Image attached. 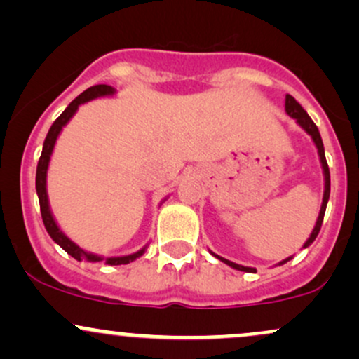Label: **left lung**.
<instances>
[{"instance_id": "1", "label": "left lung", "mask_w": 359, "mask_h": 359, "mask_svg": "<svg viewBox=\"0 0 359 359\" xmlns=\"http://www.w3.org/2000/svg\"><path fill=\"white\" fill-rule=\"evenodd\" d=\"M285 113L290 118H294L295 123H297V125L302 128L304 131H306L309 137L312 138V142H314V145L317 148V155H319V162H320V167H323V175H324V196H323V204H320L319 216H317L316 226H314V229H312L311 236L307 238V241L304 243V246H302V248H307V246H311L312 243H314L317 234H319V231H320V226H323L324 212H325V208H327V201H329V194H331V175H329V167H327V162H325L324 145H323V138H320L319 130H317L314 121H312L311 116H309L306 111H304L302 106H300L299 102L290 96V94H287V96H285ZM209 253H211L212 257H216L217 259H219V262L226 263L228 266H231V269H234V270L246 271V273H255V271H257V269H251V266H243V265H238V263H234V262H229V259H226V258L219 257V255L212 253L211 250H209ZM292 258H294V257H288L285 259H282V262L277 263V265H283V263L290 262Z\"/></svg>"}]
</instances>
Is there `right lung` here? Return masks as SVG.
<instances>
[{
    "mask_svg": "<svg viewBox=\"0 0 359 359\" xmlns=\"http://www.w3.org/2000/svg\"><path fill=\"white\" fill-rule=\"evenodd\" d=\"M114 94H116V90L111 88V86H106V84L93 86V88L86 89L84 93L79 94V96H77L76 100H74L71 104L64 109V113H62L60 116L53 121V125L50 126V130H48V133H47V138H45V142H43L42 155H40L39 165H36L35 189H36V196H39L40 212H42L45 229H47V233L50 234L52 240L55 241L62 250L67 251L72 258H76L77 262H90V263L104 262L106 265H126V263L135 262V259L142 257L147 250V245H145L142 250L135 251V253H130V255H121V257H102V255H96V253H90V251H86L84 248H81L77 243H74L71 238L67 236V234L62 231L60 226L57 224L55 217H53V214H52L50 203H48L47 172H48V165H50V156L53 154V148H55L57 138H59L60 131L64 130V126L67 125L69 121H71L72 116L77 113V109H79L81 104H86V102L97 100V97L114 96Z\"/></svg>",
    "mask_w": 359,
    "mask_h": 359,
    "instance_id": "1",
    "label": "right lung"
}]
</instances>
